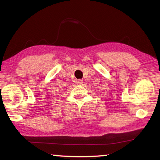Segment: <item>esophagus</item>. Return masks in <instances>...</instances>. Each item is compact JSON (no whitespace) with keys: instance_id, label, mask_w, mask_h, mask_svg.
Segmentation results:
<instances>
[{"instance_id":"esophagus-1","label":"esophagus","mask_w":160,"mask_h":160,"mask_svg":"<svg viewBox=\"0 0 160 160\" xmlns=\"http://www.w3.org/2000/svg\"><path fill=\"white\" fill-rule=\"evenodd\" d=\"M76 83H77V84H78V85H81V84H82L83 81L82 80H77Z\"/></svg>"}]
</instances>
